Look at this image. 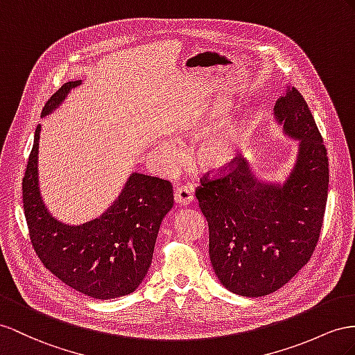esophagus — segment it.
<instances>
[{"instance_id": "esophagus-1", "label": "esophagus", "mask_w": 355, "mask_h": 355, "mask_svg": "<svg viewBox=\"0 0 355 355\" xmlns=\"http://www.w3.org/2000/svg\"><path fill=\"white\" fill-rule=\"evenodd\" d=\"M175 201L180 205H189L193 201V189L192 186H180L175 190Z\"/></svg>"}]
</instances>
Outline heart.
Segmentation results:
<instances>
[{
  "label": "heart",
  "instance_id": "b5f03b06",
  "mask_svg": "<svg viewBox=\"0 0 355 355\" xmlns=\"http://www.w3.org/2000/svg\"><path fill=\"white\" fill-rule=\"evenodd\" d=\"M239 148V130L232 127L217 130L210 135L202 142L199 148V159L207 168L219 169L231 163L237 156ZM163 156H165L169 165H177L181 159V148L177 144L163 145Z\"/></svg>",
  "mask_w": 355,
  "mask_h": 355
}]
</instances>
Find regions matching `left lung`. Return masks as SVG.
<instances>
[{
  "mask_svg": "<svg viewBox=\"0 0 355 355\" xmlns=\"http://www.w3.org/2000/svg\"><path fill=\"white\" fill-rule=\"evenodd\" d=\"M275 114L286 133L302 139L284 186L258 183L248 163L234 159L208 171L196 187L213 270L225 288L244 297L275 293L311 259L329 195V157L302 93L286 85Z\"/></svg>",
  "mask_w": 355,
  "mask_h": 355,
  "instance_id": "1",
  "label": "left lung"
}]
</instances>
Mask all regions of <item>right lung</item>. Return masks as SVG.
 Masks as SVG:
<instances>
[{
	"mask_svg": "<svg viewBox=\"0 0 355 355\" xmlns=\"http://www.w3.org/2000/svg\"><path fill=\"white\" fill-rule=\"evenodd\" d=\"M79 84L70 80L62 85L44 103L42 115L53 111ZM39 138L40 125L22 178L24 213L35 255L52 275L88 297L109 300L133 293L151 266L162 219L174 205L172 184L132 174L102 217L83 226L62 225L44 208L39 193Z\"/></svg>",
	"mask_w": 355,
	"mask_h": 355,
	"instance_id": "right-lung-1",
	"label": "right lung"
}]
</instances>
